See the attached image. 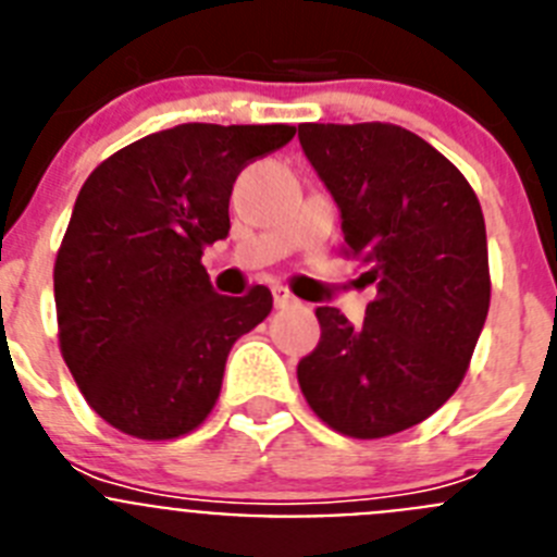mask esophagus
Instances as JSON below:
<instances>
[{"instance_id":"34e87169","label":"esophagus","mask_w":557,"mask_h":557,"mask_svg":"<svg viewBox=\"0 0 557 557\" xmlns=\"http://www.w3.org/2000/svg\"><path fill=\"white\" fill-rule=\"evenodd\" d=\"M273 301H275V309L298 307V298H295V295L284 287H273Z\"/></svg>"}]
</instances>
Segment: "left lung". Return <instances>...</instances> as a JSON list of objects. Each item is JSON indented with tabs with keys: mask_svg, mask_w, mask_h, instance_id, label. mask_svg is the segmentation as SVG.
I'll use <instances>...</instances> for the list:
<instances>
[{
	"mask_svg": "<svg viewBox=\"0 0 557 557\" xmlns=\"http://www.w3.org/2000/svg\"><path fill=\"white\" fill-rule=\"evenodd\" d=\"M298 139L339 206L343 256L376 282L362 326L314 309L321 339L298 385L339 435H396L444 407L471 366L491 307L480 200L446 156L391 122H304Z\"/></svg>",
	"mask_w": 557,
	"mask_h": 557,
	"instance_id": "obj_1",
	"label": "left lung"
}]
</instances>
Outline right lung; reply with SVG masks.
<instances>
[{"label": "right lung", "instance_id": "1", "mask_svg": "<svg viewBox=\"0 0 557 557\" xmlns=\"http://www.w3.org/2000/svg\"><path fill=\"white\" fill-rule=\"evenodd\" d=\"M293 125H189L108 156L83 184L55 259L58 343L88 407L139 441L189 435L214 410L225 359L273 295L211 289L203 250L231 228L236 175Z\"/></svg>", "mask_w": 557, "mask_h": 557}]
</instances>
